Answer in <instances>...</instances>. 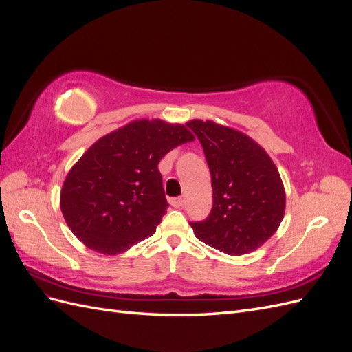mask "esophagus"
<instances>
[{
	"label": "esophagus",
	"instance_id": "obj_1",
	"mask_svg": "<svg viewBox=\"0 0 352 352\" xmlns=\"http://www.w3.org/2000/svg\"><path fill=\"white\" fill-rule=\"evenodd\" d=\"M168 202H170V206H173L175 208H180V207H182L184 206V199L182 198H170L168 199Z\"/></svg>",
	"mask_w": 352,
	"mask_h": 352
}]
</instances>
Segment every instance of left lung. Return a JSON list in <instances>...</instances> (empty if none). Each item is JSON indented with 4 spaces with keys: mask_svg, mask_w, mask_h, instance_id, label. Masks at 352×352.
Masks as SVG:
<instances>
[{
    "mask_svg": "<svg viewBox=\"0 0 352 352\" xmlns=\"http://www.w3.org/2000/svg\"><path fill=\"white\" fill-rule=\"evenodd\" d=\"M186 124L204 150L212 188L208 219L190 223L195 236L229 255L255 251L274 235L285 216L286 192L278 167L247 133L212 120Z\"/></svg>",
    "mask_w": 352,
    "mask_h": 352,
    "instance_id": "8db88e82",
    "label": "left lung"
}]
</instances>
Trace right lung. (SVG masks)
Instances as JSON below:
<instances>
[{
  "label": "right lung",
  "mask_w": 352,
  "mask_h": 352,
  "mask_svg": "<svg viewBox=\"0 0 352 352\" xmlns=\"http://www.w3.org/2000/svg\"><path fill=\"white\" fill-rule=\"evenodd\" d=\"M194 140L185 124L160 119L132 120L100 138L63 182L60 208L73 235L104 255L154 235L168 207L160 160Z\"/></svg>",
  "instance_id": "right-lung-1"
}]
</instances>
